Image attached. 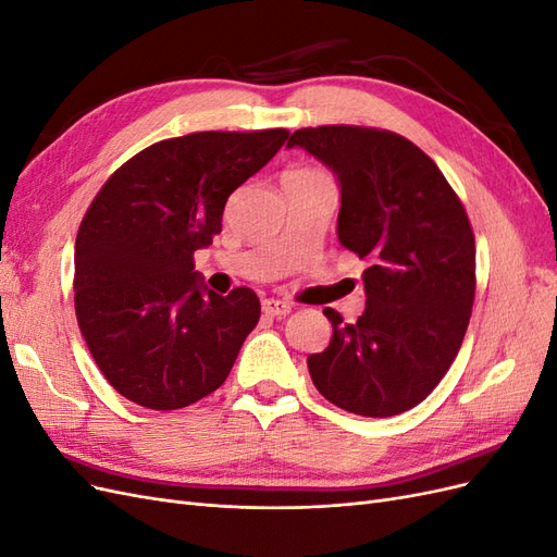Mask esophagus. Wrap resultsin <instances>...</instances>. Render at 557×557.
<instances>
[{"instance_id": "34e87169", "label": "esophagus", "mask_w": 557, "mask_h": 557, "mask_svg": "<svg viewBox=\"0 0 557 557\" xmlns=\"http://www.w3.org/2000/svg\"><path fill=\"white\" fill-rule=\"evenodd\" d=\"M290 305L288 301H283V299H274V297H269V299H262V313L264 315H272V318H285L290 313Z\"/></svg>"}]
</instances>
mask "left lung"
<instances>
[{
	"mask_svg": "<svg viewBox=\"0 0 557 557\" xmlns=\"http://www.w3.org/2000/svg\"><path fill=\"white\" fill-rule=\"evenodd\" d=\"M299 146L339 178L342 246L367 260L356 323L325 309L332 339L309 356L318 393L344 411L387 418L413 409L462 346L476 293V244L460 197L423 150L358 125L297 129Z\"/></svg>",
	"mask_w": 557,
	"mask_h": 557,
	"instance_id": "8db88e82",
	"label": "left lung"
}]
</instances>
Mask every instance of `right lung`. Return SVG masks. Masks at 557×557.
<instances>
[{"mask_svg": "<svg viewBox=\"0 0 557 557\" xmlns=\"http://www.w3.org/2000/svg\"><path fill=\"white\" fill-rule=\"evenodd\" d=\"M288 129L195 132L115 170L76 234L74 307L99 372L129 401L190 407L221 387L260 320L250 288L207 290L195 250L223 230L227 197Z\"/></svg>", "mask_w": 557, "mask_h": 557, "instance_id": "obj_1", "label": "right lung"}]
</instances>
